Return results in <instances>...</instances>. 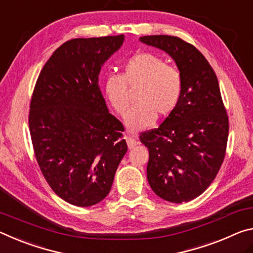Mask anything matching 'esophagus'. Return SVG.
<instances>
[{
	"instance_id": "obj_1",
	"label": "esophagus",
	"mask_w": 253,
	"mask_h": 253,
	"mask_svg": "<svg viewBox=\"0 0 253 253\" xmlns=\"http://www.w3.org/2000/svg\"><path fill=\"white\" fill-rule=\"evenodd\" d=\"M126 143H127V147H129V149H132L134 148L136 146V140L134 138H131V136H126Z\"/></svg>"
}]
</instances>
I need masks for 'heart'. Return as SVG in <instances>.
Returning a JSON list of instances; mask_svg holds the SVG:
<instances>
[{"label":"heart","instance_id":"obj_1","mask_svg":"<svg viewBox=\"0 0 253 253\" xmlns=\"http://www.w3.org/2000/svg\"><path fill=\"white\" fill-rule=\"evenodd\" d=\"M138 85L135 104L126 115L131 131L150 126L157 115H170L183 96L184 81L179 69L167 65L161 57L150 52L135 53L124 63L122 75L112 74L104 82V95L117 114L122 117L129 106L127 87Z\"/></svg>","mask_w":253,"mask_h":253}]
</instances>
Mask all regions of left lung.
<instances>
[{
  "instance_id": "left-lung-1",
  "label": "left lung",
  "mask_w": 253,
  "mask_h": 253,
  "mask_svg": "<svg viewBox=\"0 0 253 253\" xmlns=\"http://www.w3.org/2000/svg\"><path fill=\"white\" fill-rule=\"evenodd\" d=\"M140 41L167 52L184 81L177 109L159 127L140 134L149 150V185L165 201L189 202L209 187L225 157L229 118L217 77L202 52L178 37Z\"/></svg>"
}]
</instances>
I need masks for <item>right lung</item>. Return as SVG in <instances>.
<instances>
[{"label":"right lung","instance_id":"obj_1","mask_svg":"<svg viewBox=\"0 0 253 253\" xmlns=\"http://www.w3.org/2000/svg\"><path fill=\"white\" fill-rule=\"evenodd\" d=\"M123 41V35L66 41L33 89L29 127L36 159L51 189L72 205L104 200L127 150L123 124L109 113L98 85L102 65Z\"/></svg>","mask_w":253,"mask_h":253}]
</instances>
